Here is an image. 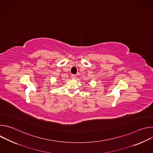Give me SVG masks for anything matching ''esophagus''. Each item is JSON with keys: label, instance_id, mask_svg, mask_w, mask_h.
I'll return each instance as SVG.
<instances>
[{"label": "esophagus", "instance_id": "obj_1", "mask_svg": "<svg viewBox=\"0 0 153 153\" xmlns=\"http://www.w3.org/2000/svg\"><path fill=\"white\" fill-rule=\"evenodd\" d=\"M76 77V75H75V74H72L71 75V78L72 79H75Z\"/></svg>", "mask_w": 153, "mask_h": 153}]
</instances>
